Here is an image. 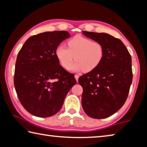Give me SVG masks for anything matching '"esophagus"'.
I'll list each match as a JSON object with an SVG mask.
<instances>
[{"instance_id": "obj_1", "label": "esophagus", "mask_w": 147, "mask_h": 147, "mask_svg": "<svg viewBox=\"0 0 147 147\" xmlns=\"http://www.w3.org/2000/svg\"><path fill=\"white\" fill-rule=\"evenodd\" d=\"M74 78H75V79L76 80L77 82L78 81V78H79V76L78 75H77V74H75V75H74Z\"/></svg>"}]
</instances>
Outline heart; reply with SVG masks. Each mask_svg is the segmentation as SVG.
Returning a JSON list of instances; mask_svg holds the SVG:
<instances>
[{
  "label": "heart",
  "instance_id": "1",
  "mask_svg": "<svg viewBox=\"0 0 147 147\" xmlns=\"http://www.w3.org/2000/svg\"><path fill=\"white\" fill-rule=\"evenodd\" d=\"M67 46L68 48L59 45L55 50L56 58L65 69L69 67L74 58L76 61L69 67V70L88 73L100 65L103 60L104 49L100 42L77 35L69 39Z\"/></svg>",
  "mask_w": 147,
  "mask_h": 147
}]
</instances>
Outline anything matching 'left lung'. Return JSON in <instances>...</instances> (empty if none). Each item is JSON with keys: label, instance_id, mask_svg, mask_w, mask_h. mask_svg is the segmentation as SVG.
I'll use <instances>...</instances> for the list:
<instances>
[{"label": "left lung", "instance_id": "left-lung-1", "mask_svg": "<svg viewBox=\"0 0 147 147\" xmlns=\"http://www.w3.org/2000/svg\"><path fill=\"white\" fill-rule=\"evenodd\" d=\"M104 49L103 60L93 71L78 78L83 88L82 106L89 117H108L124 105L132 82L131 58L120 39L106 33L82 31Z\"/></svg>", "mask_w": 147, "mask_h": 147}]
</instances>
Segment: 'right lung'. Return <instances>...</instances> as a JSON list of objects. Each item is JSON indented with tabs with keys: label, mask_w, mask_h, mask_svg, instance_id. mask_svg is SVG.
<instances>
[{
	"label": "right lung",
	"mask_w": 147,
	"mask_h": 147,
	"mask_svg": "<svg viewBox=\"0 0 147 147\" xmlns=\"http://www.w3.org/2000/svg\"><path fill=\"white\" fill-rule=\"evenodd\" d=\"M66 31L46 32L31 36L17 54L14 86L19 101L39 117L55 115L76 83L73 74L59 65L55 50L70 37Z\"/></svg>",
	"instance_id": "add662e5"
}]
</instances>
